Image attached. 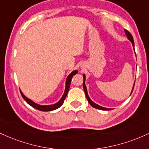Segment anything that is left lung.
<instances>
[{
    "label": "left lung",
    "instance_id": "left-lung-1",
    "mask_svg": "<svg viewBox=\"0 0 149 149\" xmlns=\"http://www.w3.org/2000/svg\"><path fill=\"white\" fill-rule=\"evenodd\" d=\"M125 34H126L127 36V38H129V40H130V41H131L132 43V46H134V40H133V37L132 36V34H130V32H129L127 30L125 29ZM83 77H84V82H83V88H84V92H85V95H86V98H87V101L88 103H89V104L91 105V106L93 107V108H97V109H99V110H102V111H110V110H112L111 108H103V107H101L100 106H98V105L96 104L95 103H93V102L91 101V99H90L89 96H88V93H87V89H86V86H85V75L83 74ZM133 89H134V87H133ZM132 89V91H133Z\"/></svg>",
    "mask_w": 149,
    "mask_h": 149
}]
</instances>
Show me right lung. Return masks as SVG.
<instances>
[{"instance_id": "add662e5", "label": "right lung", "mask_w": 149, "mask_h": 149, "mask_svg": "<svg viewBox=\"0 0 149 149\" xmlns=\"http://www.w3.org/2000/svg\"><path fill=\"white\" fill-rule=\"evenodd\" d=\"M77 72H78L77 70H74V71H73L72 72L71 74H70L69 76L68 77V78H67V79H66V86H65V90L64 94H63V96L61 98V99L60 100V101H58V103H56V104L50 105V106H41V105L36 104V103H35L34 102H33L32 101H31V100L29 99L28 98H26V97L22 93V91H20L22 96V98H24V101H26V103H28V104L30 105V106H31V107H33V108H36V109L38 110V111H54V110L57 109V108H60V107H61L62 105L63 104L65 99V98L67 96V94H68V91H69L72 78V77L74 76V74H76Z\"/></svg>"}]
</instances>
